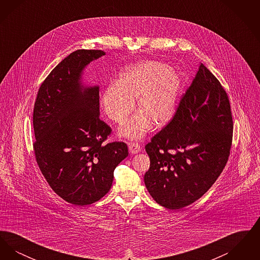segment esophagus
Here are the masks:
<instances>
[{"label":"esophagus","instance_id":"34e87169","mask_svg":"<svg viewBox=\"0 0 260 260\" xmlns=\"http://www.w3.org/2000/svg\"><path fill=\"white\" fill-rule=\"evenodd\" d=\"M128 149H129V152H131L132 154H137L138 152H140L141 146H140V144L137 143V142H131V143L128 144Z\"/></svg>","mask_w":260,"mask_h":260}]
</instances>
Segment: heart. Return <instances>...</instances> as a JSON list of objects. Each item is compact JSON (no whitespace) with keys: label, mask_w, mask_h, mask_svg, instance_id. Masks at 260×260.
Returning <instances> with one entry per match:
<instances>
[{"label":"heart","mask_w":260,"mask_h":260,"mask_svg":"<svg viewBox=\"0 0 260 260\" xmlns=\"http://www.w3.org/2000/svg\"><path fill=\"white\" fill-rule=\"evenodd\" d=\"M182 80L172 68L161 62L144 61L126 67L119 80L104 88L101 104L105 114L117 124H123L135 109L134 115L121 128V135L138 139L153 124L161 127L175 114Z\"/></svg>","instance_id":"obj_1"}]
</instances>
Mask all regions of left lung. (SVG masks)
<instances>
[{
    "mask_svg": "<svg viewBox=\"0 0 260 260\" xmlns=\"http://www.w3.org/2000/svg\"><path fill=\"white\" fill-rule=\"evenodd\" d=\"M233 137L228 95L201 63L172 121L145 146L144 183L159 205L178 210L201 198L226 166Z\"/></svg>",
    "mask_w": 260,
    "mask_h": 260,
    "instance_id": "obj_1",
    "label": "left lung"
}]
</instances>
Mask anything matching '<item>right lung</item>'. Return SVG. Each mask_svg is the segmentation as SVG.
I'll use <instances>...</instances> for the list:
<instances>
[{"label":"right lung","mask_w":260,"mask_h":260,"mask_svg":"<svg viewBox=\"0 0 260 260\" xmlns=\"http://www.w3.org/2000/svg\"><path fill=\"white\" fill-rule=\"evenodd\" d=\"M105 52L78 50L57 64L38 91L33 143L50 188L75 206L95 203L111 188L116 167L127 157L122 141L105 143L111 127L99 118V87H84L82 73Z\"/></svg>","instance_id":"1"}]
</instances>
